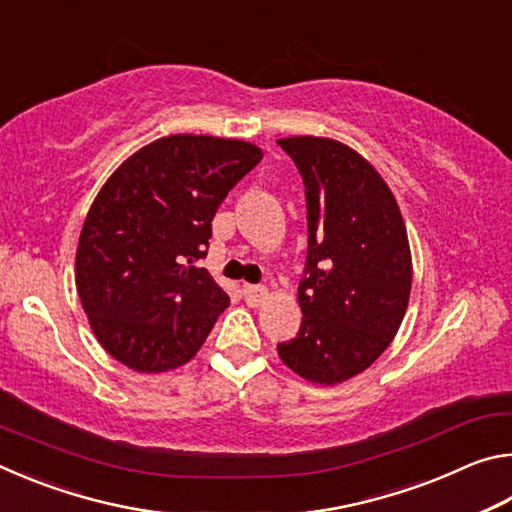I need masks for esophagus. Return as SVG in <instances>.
<instances>
[{
	"label": "esophagus",
	"instance_id": "esophagus-1",
	"mask_svg": "<svg viewBox=\"0 0 512 512\" xmlns=\"http://www.w3.org/2000/svg\"><path fill=\"white\" fill-rule=\"evenodd\" d=\"M244 298L250 307H259L268 298V289L259 287V284H244Z\"/></svg>",
	"mask_w": 512,
	"mask_h": 512
}]
</instances>
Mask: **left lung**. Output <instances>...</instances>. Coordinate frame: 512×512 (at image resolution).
<instances>
[{"label":"left lung","instance_id":"8db88e82","mask_svg":"<svg viewBox=\"0 0 512 512\" xmlns=\"http://www.w3.org/2000/svg\"><path fill=\"white\" fill-rule=\"evenodd\" d=\"M277 144L305 183L309 228L302 325L277 354L302 379L334 386L395 339L411 296L409 237L393 192L361 153L314 135Z\"/></svg>","mask_w":512,"mask_h":512}]
</instances>
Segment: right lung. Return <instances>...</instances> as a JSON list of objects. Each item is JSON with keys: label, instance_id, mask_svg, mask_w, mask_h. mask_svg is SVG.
<instances>
[{"label": "right lung", "instance_id": "add662e5", "mask_svg": "<svg viewBox=\"0 0 512 512\" xmlns=\"http://www.w3.org/2000/svg\"><path fill=\"white\" fill-rule=\"evenodd\" d=\"M262 158L244 140L169 135L99 189L76 248V291L110 357L151 375L201 350L230 298L196 262L223 198Z\"/></svg>", "mask_w": 512, "mask_h": 512}]
</instances>
